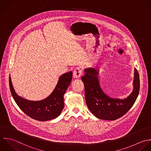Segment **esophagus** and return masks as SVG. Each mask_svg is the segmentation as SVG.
I'll return each instance as SVG.
<instances>
[{
  "label": "esophagus",
  "mask_w": 151,
  "mask_h": 151,
  "mask_svg": "<svg viewBox=\"0 0 151 151\" xmlns=\"http://www.w3.org/2000/svg\"><path fill=\"white\" fill-rule=\"evenodd\" d=\"M73 75L74 78L79 79L82 75V70H81V69L79 68H76L75 70L73 71Z\"/></svg>",
  "instance_id": "obj_1"
}]
</instances>
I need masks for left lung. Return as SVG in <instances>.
I'll return each mask as SVG.
<instances>
[{"label": "left lung", "instance_id": "1", "mask_svg": "<svg viewBox=\"0 0 151 151\" xmlns=\"http://www.w3.org/2000/svg\"><path fill=\"white\" fill-rule=\"evenodd\" d=\"M82 81L85 86V100L90 111L96 118L104 120L114 121L124 116L134 105L139 95L140 81L139 73L134 69V89L126 98H112L102 89L99 79L98 66L84 69Z\"/></svg>", "mask_w": 151, "mask_h": 151}]
</instances>
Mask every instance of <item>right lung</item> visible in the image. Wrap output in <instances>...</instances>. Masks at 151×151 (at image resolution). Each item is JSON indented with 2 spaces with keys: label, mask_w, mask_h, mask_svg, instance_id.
<instances>
[{
  "label": "right lung",
  "mask_w": 151,
  "mask_h": 151,
  "mask_svg": "<svg viewBox=\"0 0 151 151\" xmlns=\"http://www.w3.org/2000/svg\"><path fill=\"white\" fill-rule=\"evenodd\" d=\"M72 77V71L62 75L53 92L41 101H29L19 96L13 88L10 76L9 87L13 98L24 114L35 120L46 121L56 118L61 114L64 108L63 95L71 83Z\"/></svg>",
  "instance_id": "obj_1"
}]
</instances>
